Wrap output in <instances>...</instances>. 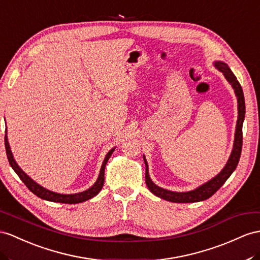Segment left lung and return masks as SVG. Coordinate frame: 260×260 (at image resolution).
I'll return each mask as SVG.
<instances>
[{
	"label": "left lung",
	"instance_id": "1",
	"mask_svg": "<svg viewBox=\"0 0 260 260\" xmlns=\"http://www.w3.org/2000/svg\"><path fill=\"white\" fill-rule=\"evenodd\" d=\"M213 66L215 68L223 73L225 79L228 80L229 83L232 85V88L234 89L235 95L237 98V110H238V116H237V123H236V129H235V137H234V145H233V149L230 155V158L228 162L224 166V168L218 172V174L212 178L211 180L206 181L205 183L199 185L198 188L185 191V192H176L170 191L167 189H164L158 187L157 184L152 182L149 176L148 170V164L146 160V157H144V161L146 166V184H147L148 189L150 190L151 193H154L156 197L161 198L164 200H167L170 202L175 203H194L204 201V200L211 198L215 192L222 187L225 183V181L231 177V175L234 172V170L237 167V164L239 161V157H241L242 152V145H243V123L245 118V99L244 93L241 84L237 81V78L235 77L234 73L232 72L228 63L224 61L217 60L213 62Z\"/></svg>",
	"mask_w": 260,
	"mask_h": 260
}]
</instances>
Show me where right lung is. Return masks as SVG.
Masks as SVG:
<instances>
[{
  "mask_svg": "<svg viewBox=\"0 0 260 260\" xmlns=\"http://www.w3.org/2000/svg\"><path fill=\"white\" fill-rule=\"evenodd\" d=\"M5 149H6V155H8L9 162L11 165V167L13 168L16 172V175L19 177V179L25 183L26 187L31 191L32 193L37 196L38 198H41L43 200H46V201H50V202H59V203H64V204H76V203H81L86 201V200H90L93 197H95L100 191H101L103 184H104V170H105V166L108 164L110 157L112 156L113 151L115 150V147L112 148L108 154H106L103 164L101 166V169H100V175L96 179V181L94 184L90 187L89 189H86L82 192H79V193H71V194H62V193H57V192L50 191L48 189H46L42 187L41 184H38L35 182L32 179L25 174V172L19 168V166L15 161L14 156L12 154V150L9 144V139H8V133L5 131Z\"/></svg>",
  "mask_w": 260,
  "mask_h": 260,
  "instance_id": "obj_1",
  "label": "right lung"
}]
</instances>
